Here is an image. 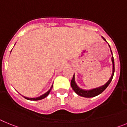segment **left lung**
<instances>
[{
    "mask_svg": "<svg viewBox=\"0 0 127 127\" xmlns=\"http://www.w3.org/2000/svg\"><path fill=\"white\" fill-rule=\"evenodd\" d=\"M102 39H104V41H106L105 39L102 36ZM109 46L110 48V46L109 44ZM111 49V48H110ZM111 52L112 55H113V53H112L111 50ZM112 63H113V72H112V74L111 77L109 78L107 82L105 84H104V85L101 86H99V87H97V88H94V89L91 90H83L81 89V88H79V86H77V85L76 84V81H75V75L74 74L73 77H72V79L71 81H70V85H71L72 88L73 89V90L79 96H81V97H86V98H90V97H94L95 96H97L99 94H100L101 93H102L107 86H109V85L110 84V83L111 82L112 79H113V76H114V58H113V56L111 58Z\"/></svg>",
    "mask_w": 127,
    "mask_h": 127,
    "instance_id": "left-lung-1",
    "label": "left lung"
}]
</instances>
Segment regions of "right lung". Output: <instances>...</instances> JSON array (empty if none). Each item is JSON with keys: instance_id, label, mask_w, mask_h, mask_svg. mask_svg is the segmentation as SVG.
<instances>
[{"instance_id": "1", "label": "right lung", "mask_w": 127, "mask_h": 127, "mask_svg": "<svg viewBox=\"0 0 127 127\" xmlns=\"http://www.w3.org/2000/svg\"><path fill=\"white\" fill-rule=\"evenodd\" d=\"M53 88V85L51 86V87L50 88V89L47 92H46L45 94H44L43 95H41L40 97H36V98H29V97H24L23 96V97L24 98H25L26 99H27V100H41V99H43V98H44L45 97H46L47 96H48V95H49V94H50V92H51V89H52Z\"/></svg>"}]
</instances>
